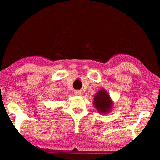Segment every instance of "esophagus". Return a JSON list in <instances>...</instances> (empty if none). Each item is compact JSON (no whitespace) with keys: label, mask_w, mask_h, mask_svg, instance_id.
<instances>
[{"label":"esophagus","mask_w":160,"mask_h":160,"mask_svg":"<svg viewBox=\"0 0 160 160\" xmlns=\"http://www.w3.org/2000/svg\"><path fill=\"white\" fill-rule=\"evenodd\" d=\"M74 94H75V95H77V96L82 95V92H80V90H75V91L74 92Z\"/></svg>","instance_id":"1"}]
</instances>
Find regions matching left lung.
<instances>
[{
  "label": "left lung",
  "instance_id": "obj_1",
  "mask_svg": "<svg viewBox=\"0 0 160 160\" xmlns=\"http://www.w3.org/2000/svg\"><path fill=\"white\" fill-rule=\"evenodd\" d=\"M93 104L101 114H107L112 109L113 102L107 92L104 89H102L94 94Z\"/></svg>",
  "mask_w": 160,
  "mask_h": 160
}]
</instances>
